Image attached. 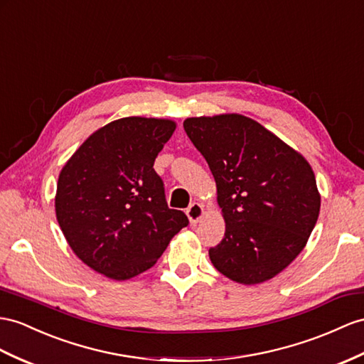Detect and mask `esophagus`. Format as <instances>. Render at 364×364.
I'll return each mask as SVG.
<instances>
[{"label":"esophagus","mask_w":364,"mask_h":364,"mask_svg":"<svg viewBox=\"0 0 364 364\" xmlns=\"http://www.w3.org/2000/svg\"><path fill=\"white\" fill-rule=\"evenodd\" d=\"M186 215H188L189 221L192 223V225H195V223H198L203 215H204V209L200 203H192L191 206L186 209Z\"/></svg>","instance_id":"obj_1"}]
</instances>
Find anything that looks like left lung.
<instances>
[{
    "mask_svg": "<svg viewBox=\"0 0 364 364\" xmlns=\"http://www.w3.org/2000/svg\"><path fill=\"white\" fill-rule=\"evenodd\" d=\"M183 126L209 164L226 221L225 238L209 249L212 264L241 284L274 278L301 252L318 220L311 164L243 115L188 118Z\"/></svg>",
    "mask_w": 364,
    "mask_h": 364,
    "instance_id": "8db88e82",
    "label": "left lung"
}]
</instances>
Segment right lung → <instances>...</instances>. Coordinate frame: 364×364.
<instances>
[{
    "label": "right lung",
    "instance_id": "add662e5",
    "mask_svg": "<svg viewBox=\"0 0 364 364\" xmlns=\"http://www.w3.org/2000/svg\"><path fill=\"white\" fill-rule=\"evenodd\" d=\"M175 127L171 119L119 118L64 164L57 220L75 255L98 274L123 282L147 271L189 225L184 212L167 206L154 169Z\"/></svg>",
    "mask_w": 364,
    "mask_h": 364
}]
</instances>
